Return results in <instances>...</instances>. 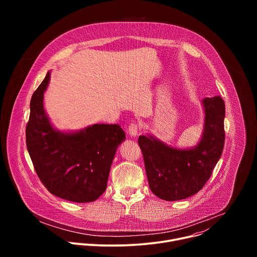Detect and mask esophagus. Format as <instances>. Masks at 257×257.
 <instances>
[{"instance_id":"34e87169","label":"esophagus","mask_w":257,"mask_h":257,"mask_svg":"<svg viewBox=\"0 0 257 257\" xmlns=\"http://www.w3.org/2000/svg\"><path fill=\"white\" fill-rule=\"evenodd\" d=\"M138 126L136 124H131L128 128V134L131 136V137H135L137 134H138Z\"/></svg>"}]
</instances>
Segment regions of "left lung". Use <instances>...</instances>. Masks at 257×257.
Listing matches in <instances>:
<instances>
[{
	"label": "left lung",
	"mask_w": 257,
	"mask_h": 257,
	"mask_svg": "<svg viewBox=\"0 0 257 257\" xmlns=\"http://www.w3.org/2000/svg\"><path fill=\"white\" fill-rule=\"evenodd\" d=\"M202 105V135L193 148H173L150 134L138 138L150 188L163 200L185 199L201 190L222 156L225 102L217 95L203 98Z\"/></svg>",
	"instance_id": "obj_1"
}]
</instances>
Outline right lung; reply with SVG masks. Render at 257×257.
Returning <instances> with one entry per match:
<instances>
[{
	"mask_svg": "<svg viewBox=\"0 0 257 257\" xmlns=\"http://www.w3.org/2000/svg\"><path fill=\"white\" fill-rule=\"evenodd\" d=\"M51 72L30 100L26 145L34 170L55 196L73 202L96 200L106 188L118 146L126 139L118 124H94L63 132L51 123L44 108V93Z\"/></svg>",
	"mask_w": 257,
	"mask_h": 257,
	"instance_id": "right-lung-1",
	"label": "right lung"
}]
</instances>
